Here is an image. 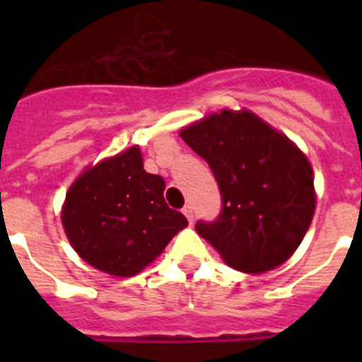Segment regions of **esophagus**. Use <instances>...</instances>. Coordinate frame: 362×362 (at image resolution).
I'll list each match as a JSON object with an SVG mask.
<instances>
[{"label":"esophagus","mask_w":362,"mask_h":362,"mask_svg":"<svg viewBox=\"0 0 362 362\" xmlns=\"http://www.w3.org/2000/svg\"><path fill=\"white\" fill-rule=\"evenodd\" d=\"M182 212H184V214H186L187 221H189V223H192V221H193V210H192V206H189V204H186V206H184V209H182Z\"/></svg>","instance_id":"34e87169"}]
</instances>
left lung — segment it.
<instances>
[{
	"instance_id": "obj_1",
	"label": "left lung",
	"mask_w": 362,
	"mask_h": 362,
	"mask_svg": "<svg viewBox=\"0 0 362 362\" xmlns=\"http://www.w3.org/2000/svg\"><path fill=\"white\" fill-rule=\"evenodd\" d=\"M180 135L209 163L220 187V214L199 220V235L237 270L264 272L286 263L315 210L306 156L252 112L221 110Z\"/></svg>"
}]
</instances>
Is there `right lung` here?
I'll use <instances>...</instances> for the list:
<instances>
[{
  "mask_svg": "<svg viewBox=\"0 0 362 362\" xmlns=\"http://www.w3.org/2000/svg\"><path fill=\"white\" fill-rule=\"evenodd\" d=\"M163 189L161 176L142 169L136 146L88 169L62 212L75 252L109 274L141 272L187 226L186 216L165 203Z\"/></svg>",
  "mask_w": 362,
  "mask_h": 362,
  "instance_id": "add662e5",
  "label": "right lung"
}]
</instances>
